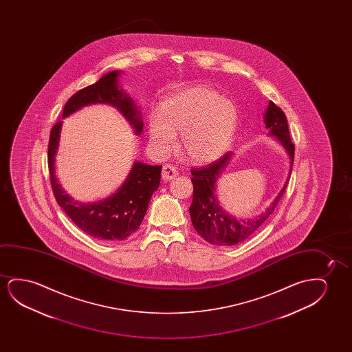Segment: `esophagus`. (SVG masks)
<instances>
[{"label": "esophagus", "instance_id": "esophagus-1", "mask_svg": "<svg viewBox=\"0 0 352 352\" xmlns=\"http://www.w3.org/2000/svg\"><path fill=\"white\" fill-rule=\"evenodd\" d=\"M161 175H162L164 180H172V179L177 178L178 170L170 164H164Z\"/></svg>", "mask_w": 352, "mask_h": 352}]
</instances>
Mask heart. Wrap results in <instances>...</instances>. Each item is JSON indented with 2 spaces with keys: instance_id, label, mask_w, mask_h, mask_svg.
Returning <instances> with one entry per match:
<instances>
[{
  "instance_id": "heart-1",
  "label": "heart",
  "mask_w": 352,
  "mask_h": 352,
  "mask_svg": "<svg viewBox=\"0 0 352 352\" xmlns=\"http://www.w3.org/2000/svg\"><path fill=\"white\" fill-rule=\"evenodd\" d=\"M238 116L234 106L212 87H193L173 94L149 116L150 140L166 151L182 133L180 149L197 164L219 159L231 145Z\"/></svg>"
}]
</instances>
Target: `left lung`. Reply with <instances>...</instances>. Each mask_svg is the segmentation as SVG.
<instances>
[{
  "label": "left lung",
  "mask_w": 352,
  "mask_h": 352,
  "mask_svg": "<svg viewBox=\"0 0 352 352\" xmlns=\"http://www.w3.org/2000/svg\"><path fill=\"white\" fill-rule=\"evenodd\" d=\"M265 122L267 129H270V135H275L289 155V178L292 172L294 159V144L289 137V125L284 111L274 102H270L265 111ZM232 153L221 156L220 159L212 161V164L191 169L193 184L192 204L190 206V217L195 230L198 234L214 245H236L245 241L251 234H254L268 217L274 212L280 198L284 195L289 178L281 188L279 195L275 197L270 207L265 212L250 217V219H236L222 210L215 196V186L222 169L226 167Z\"/></svg>",
  "instance_id": "8db88e82"
}]
</instances>
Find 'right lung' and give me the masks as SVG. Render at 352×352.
<instances>
[{"label":"right lung","mask_w":352,"mask_h":352,"mask_svg":"<svg viewBox=\"0 0 352 352\" xmlns=\"http://www.w3.org/2000/svg\"><path fill=\"white\" fill-rule=\"evenodd\" d=\"M119 71L104 74L98 82L76 92L65 104L63 118L91 103H109L122 113L135 132L140 133L143 122L140 111L131 97L118 89ZM61 121L50 131L48 144V167L54 196L63 212L82 231L100 241H124L140 228L148 210L153 193L157 190L162 166L135 162L125 182L111 197L100 202L74 201L60 188L55 178V154L58 150Z\"/></svg>","instance_id":"right-lung-1"}]
</instances>
